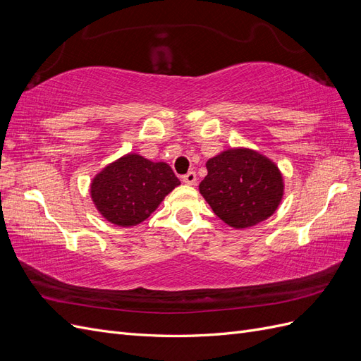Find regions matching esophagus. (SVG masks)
I'll list each match as a JSON object with an SVG mask.
<instances>
[{
    "instance_id": "esophagus-1",
    "label": "esophagus",
    "mask_w": 361,
    "mask_h": 361,
    "mask_svg": "<svg viewBox=\"0 0 361 361\" xmlns=\"http://www.w3.org/2000/svg\"><path fill=\"white\" fill-rule=\"evenodd\" d=\"M182 180H183V183H187V185H195V182H197V176H195L194 171H188L182 178Z\"/></svg>"
}]
</instances>
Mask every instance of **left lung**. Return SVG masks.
Instances as JSON below:
<instances>
[{
  "instance_id": "left-lung-1",
  "label": "left lung",
  "mask_w": 361,
  "mask_h": 361,
  "mask_svg": "<svg viewBox=\"0 0 361 361\" xmlns=\"http://www.w3.org/2000/svg\"><path fill=\"white\" fill-rule=\"evenodd\" d=\"M199 190L214 214L235 228L256 226L277 211L285 192L279 167L247 147L227 149L206 162Z\"/></svg>"
}]
</instances>
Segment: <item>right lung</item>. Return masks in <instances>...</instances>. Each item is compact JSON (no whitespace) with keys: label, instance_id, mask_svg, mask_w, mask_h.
<instances>
[{"label":"right lung","instance_id":"add662e5","mask_svg":"<svg viewBox=\"0 0 361 361\" xmlns=\"http://www.w3.org/2000/svg\"><path fill=\"white\" fill-rule=\"evenodd\" d=\"M178 185L180 182L169 164L128 154L96 174L90 195L106 221L130 227L149 218Z\"/></svg>","mask_w":361,"mask_h":361}]
</instances>
